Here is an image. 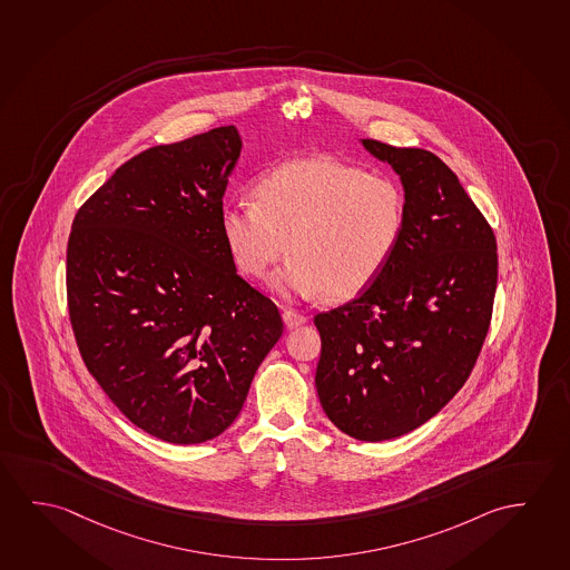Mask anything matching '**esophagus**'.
Instances as JSON below:
<instances>
[{"label":"esophagus","mask_w":570,"mask_h":570,"mask_svg":"<svg viewBox=\"0 0 570 570\" xmlns=\"http://www.w3.org/2000/svg\"><path fill=\"white\" fill-rule=\"evenodd\" d=\"M283 321H285V325L289 326V328H295V326L305 325L308 321V316L303 315V313H297V311H293V308H283Z\"/></svg>","instance_id":"esophagus-1"}]
</instances>
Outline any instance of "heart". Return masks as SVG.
<instances>
[{
  "mask_svg": "<svg viewBox=\"0 0 570 570\" xmlns=\"http://www.w3.org/2000/svg\"><path fill=\"white\" fill-rule=\"evenodd\" d=\"M406 198L396 180L333 156H305L257 178L254 202L232 199L219 229L239 272L263 279L281 255L273 287L287 297L358 295L396 254Z\"/></svg>",
  "mask_w": 570,
  "mask_h": 570,
  "instance_id": "1",
  "label": "heart"
}]
</instances>
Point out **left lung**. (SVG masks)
Segmentation results:
<instances>
[{
  "label": "left lung",
  "instance_id": "left-lung-1",
  "mask_svg": "<svg viewBox=\"0 0 570 570\" xmlns=\"http://www.w3.org/2000/svg\"><path fill=\"white\" fill-rule=\"evenodd\" d=\"M362 146L400 176L406 224L371 287L315 316V384L341 432L382 442L425 424L470 379L493 313L498 242L435 154L372 138Z\"/></svg>",
  "mask_w": 570,
  "mask_h": 570
}]
</instances>
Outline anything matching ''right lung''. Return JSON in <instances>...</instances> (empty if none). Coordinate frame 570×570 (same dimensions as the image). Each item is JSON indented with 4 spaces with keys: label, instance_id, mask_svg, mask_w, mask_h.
I'll return each instance as SVG.
<instances>
[{
    "label": "right lung",
    "instance_id": "obj_1",
    "mask_svg": "<svg viewBox=\"0 0 570 570\" xmlns=\"http://www.w3.org/2000/svg\"><path fill=\"white\" fill-rule=\"evenodd\" d=\"M239 150L234 127L153 146L72 219L67 305L82 362L164 442L226 432L283 335L275 303L237 275L219 229Z\"/></svg>",
    "mask_w": 570,
    "mask_h": 570
}]
</instances>
